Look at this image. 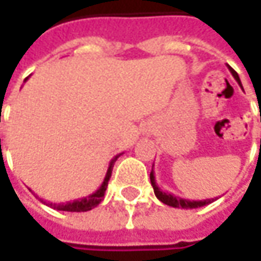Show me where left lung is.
Listing matches in <instances>:
<instances>
[{
    "label": "left lung",
    "instance_id": "obj_1",
    "mask_svg": "<svg viewBox=\"0 0 261 261\" xmlns=\"http://www.w3.org/2000/svg\"><path fill=\"white\" fill-rule=\"evenodd\" d=\"M228 69L231 71V74L232 76L237 80V83L241 86V81H240V76L237 74L236 71L231 68V66H228ZM149 178H151V185H152V189H154V193H155L156 199L158 200H161L164 205L168 206H173V207H183V209H195V207H200V206H206L209 205V203H212L214 200L216 199H206V200H189V199H183V197H177V196L171 195V193H168V192H163L158 185H156L155 181V175H154V170H151V174H149Z\"/></svg>",
    "mask_w": 261,
    "mask_h": 261
}]
</instances>
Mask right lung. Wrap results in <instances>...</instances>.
<instances>
[{"label": "right lung", "mask_w": 261, "mask_h": 261, "mask_svg": "<svg viewBox=\"0 0 261 261\" xmlns=\"http://www.w3.org/2000/svg\"><path fill=\"white\" fill-rule=\"evenodd\" d=\"M27 80V78H25ZM120 156L116 155L112 161H110V164H109V168H107V173L105 175V180H103V183L101 186L95 190L94 193H91V195L84 196V197H81V199H76V200H71V202H66V203H50V202H46L43 199H40L39 196H36L39 200H42L45 205L50 206V207H54L56 211H65V212H87V211H91L93 207L98 205L101 200H103V197H105L106 193V189H107V185H109V180H110V177H112V170H113V166H115L116 160Z\"/></svg>", "instance_id": "1"}]
</instances>
